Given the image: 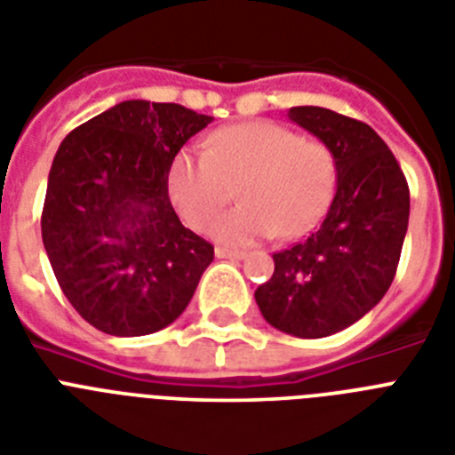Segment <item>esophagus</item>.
Here are the masks:
<instances>
[{"label": "esophagus", "mask_w": 455, "mask_h": 455, "mask_svg": "<svg viewBox=\"0 0 455 455\" xmlns=\"http://www.w3.org/2000/svg\"><path fill=\"white\" fill-rule=\"evenodd\" d=\"M216 258H220V260H242V258H246V253L235 249H216Z\"/></svg>", "instance_id": "esophagus-1"}]
</instances>
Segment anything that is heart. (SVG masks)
<instances>
[{"label":"heart","instance_id":"obj_1","mask_svg":"<svg viewBox=\"0 0 455 455\" xmlns=\"http://www.w3.org/2000/svg\"><path fill=\"white\" fill-rule=\"evenodd\" d=\"M169 195L195 230H204L235 200L242 206L212 225L223 246L279 235L295 239L325 216L337 188L335 153L321 139H304L269 120L223 127L209 139V153L183 148L169 164Z\"/></svg>","mask_w":455,"mask_h":455}]
</instances>
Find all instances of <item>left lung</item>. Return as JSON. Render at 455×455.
Segmentation results:
<instances>
[{"instance_id":"8db88e82","label":"left lung","mask_w":455,"mask_h":455,"mask_svg":"<svg viewBox=\"0 0 455 455\" xmlns=\"http://www.w3.org/2000/svg\"><path fill=\"white\" fill-rule=\"evenodd\" d=\"M288 118L328 144L337 193L316 232L274 253V274L255 291L269 325L302 339L335 335L374 309L395 279L409 225V186L370 125L323 107Z\"/></svg>"}]
</instances>
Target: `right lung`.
<instances>
[{"mask_svg":"<svg viewBox=\"0 0 455 455\" xmlns=\"http://www.w3.org/2000/svg\"><path fill=\"white\" fill-rule=\"evenodd\" d=\"M212 116L181 104L127 100L60 144L41 236L60 288L97 330L141 337L186 311L213 246L183 228L167 174Z\"/></svg>","mask_w":455,"mask_h":455,"instance_id":"obj_1","label":"right lung"}]
</instances>
